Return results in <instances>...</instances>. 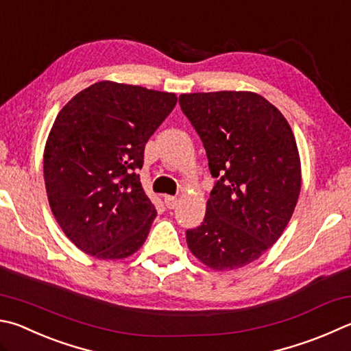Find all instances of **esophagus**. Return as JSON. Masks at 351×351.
I'll return each mask as SVG.
<instances>
[{"mask_svg": "<svg viewBox=\"0 0 351 351\" xmlns=\"http://www.w3.org/2000/svg\"><path fill=\"white\" fill-rule=\"evenodd\" d=\"M164 204H165V207H167V208H175L176 204H178V197L170 196V195L164 196Z\"/></svg>", "mask_w": 351, "mask_h": 351, "instance_id": "esophagus-1", "label": "esophagus"}]
</instances>
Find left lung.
<instances>
[{"instance_id":"left-lung-1","label":"left lung","mask_w":351,"mask_h":351,"mask_svg":"<svg viewBox=\"0 0 351 351\" xmlns=\"http://www.w3.org/2000/svg\"><path fill=\"white\" fill-rule=\"evenodd\" d=\"M180 106L216 178L187 245L218 271L256 261L281 237L301 192V159L284 114L253 92L182 93Z\"/></svg>"}]
</instances>
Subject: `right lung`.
I'll return each instance as SVG.
<instances>
[{"instance_id":"right-lung-1","label":"right lung","mask_w":351,"mask_h":351,"mask_svg":"<svg viewBox=\"0 0 351 351\" xmlns=\"http://www.w3.org/2000/svg\"><path fill=\"white\" fill-rule=\"evenodd\" d=\"M176 101L175 93L99 81L58 113L44 149V181L56 222L80 250L123 259L147 239L156 210L136 170Z\"/></svg>"}]
</instances>
